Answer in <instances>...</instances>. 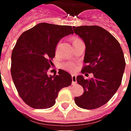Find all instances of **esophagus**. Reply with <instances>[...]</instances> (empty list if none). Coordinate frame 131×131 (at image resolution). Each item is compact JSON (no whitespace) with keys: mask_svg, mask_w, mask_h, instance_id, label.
<instances>
[{"mask_svg":"<svg viewBox=\"0 0 131 131\" xmlns=\"http://www.w3.org/2000/svg\"><path fill=\"white\" fill-rule=\"evenodd\" d=\"M72 84H75L77 83L76 76L75 75H72Z\"/></svg>","mask_w":131,"mask_h":131,"instance_id":"esophagus-1","label":"esophagus"}]
</instances>
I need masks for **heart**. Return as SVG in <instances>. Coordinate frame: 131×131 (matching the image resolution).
I'll use <instances>...</instances> for the list:
<instances>
[{"instance_id":"1","label":"heart","mask_w":131,"mask_h":131,"mask_svg":"<svg viewBox=\"0 0 131 131\" xmlns=\"http://www.w3.org/2000/svg\"><path fill=\"white\" fill-rule=\"evenodd\" d=\"M80 40H81V39H79L78 38H74L73 40H72V42H73V44H74L75 42H78V41H80ZM60 42H59L58 43V45H56V51L58 50ZM62 67H63V68H64L65 70H68V71L72 72L75 70V64H74L72 62H66V63H64V64H62Z\"/></svg>"}]
</instances>
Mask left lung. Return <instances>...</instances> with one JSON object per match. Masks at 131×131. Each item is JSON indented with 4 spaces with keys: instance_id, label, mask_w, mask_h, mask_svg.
<instances>
[{
    "instance_id": "left-lung-1",
    "label": "left lung",
    "mask_w": 131,
    "mask_h": 131,
    "mask_svg": "<svg viewBox=\"0 0 131 131\" xmlns=\"http://www.w3.org/2000/svg\"><path fill=\"white\" fill-rule=\"evenodd\" d=\"M73 31L86 45L82 73H93L89 80L76 77L83 94L75 97L78 106L94 109L108 103L122 83L125 61L119 42L105 29L97 26L73 27Z\"/></svg>"
}]
</instances>
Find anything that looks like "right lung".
Wrapping results in <instances>:
<instances>
[{"mask_svg": "<svg viewBox=\"0 0 131 131\" xmlns=\"http://www.w3.org/2000/svg\"><path fill=\"white\" fill-rule=\"evenodd\" d=\"M71 34L70 26L42 23L23 32L17 39L12 53L11 74L27 105L37 109L50 108L60 90L71 85V75L63 70L58 75H48L57 44Z\"/></svg>", "mask_w": 131, "mask_h": 131, "instance_id": "1", "label": "right lung"}]
</instances>
